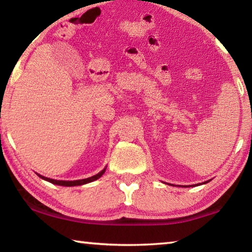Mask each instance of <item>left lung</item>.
Returning a JSON list of instances; mask_svg holds the SVG:
<instances>
[{
  "mask_svg": "<svg viewBox=\"0 0 252 252\" xmlns=\"http://www.w3.org/2000/svg\"><path fill=\"white\" fill-rule=\"evenodd\" d=\"M208 182H209V181H206V182H203V183H208ZM199 185H200V183H198V186H199Z\"/></svg>",
  "mask_w": 252,
  "mask_h": 252,
  "instance_id": "obj_1",
  "label": "left lung"
}]
</instances>
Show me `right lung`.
<instances>
[{"label":"right lung","instance_id":"obj_1","mask_svg":"<svg viewBox=\"0 0 252 252\" xmlns=\"http://www.w3.org/2000/svg\"><path fill=\"white\" fill-rule=\"evenodd\" d=\"M105 169L106 167L102 170L101 172H99L95 176L90 177V178H87V179H82V180H74V181H62V180H54V179H50V178H45L43 176H40V174H37L41 179H43L45 181H49L51 183H53V185H58V186H63V187H73V186H82L85 185V183H89V182H92L94 180H97L102 174L105 172Z\"/></svg>","mask_w":252,"mask_h":252}]
</instances>
